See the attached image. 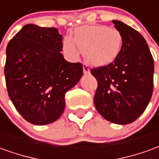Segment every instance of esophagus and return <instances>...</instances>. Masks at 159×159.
<instances>
[{"label":"esophagus","mask_w":159,"mask_h":159,"mask_svg":"<svg viewBox=\"0 0 159 159\" xmlns=\"http://www.w3.org/2000/svg\"><path fill=\"white\" fill-rule=\"evenodd\" d=\"M83 72L84 74H89L90 73V68H89V66L87 64V63H83Z\"/></svg>","instance_id":"obj_1"}]
</instances>
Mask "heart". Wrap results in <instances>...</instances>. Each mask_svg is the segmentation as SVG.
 Returning a JSON list of instances; mask_svg holds the SVG:
<instances>
[{
	"label": "heart",
	"instance_id": "1",
	"mask_svg": "<svg viewBox=\"0 0 159 159\" xmlns=\"http://www.w3.org/2000/svg\"><path fill=\"white\" fill-rule=\"evenodd\" d=\"M123 37L119 30L106 25H85L76 30L73 39L66 37L64 51L71 58H77L79 50L87 60L95 66H107L119 55Z\"/></svg>",
	"mask_w": 159,
	"mask_h": 159
}]
</instances>
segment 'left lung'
<instances>
[{
  "mask_svg": "<svg viewBox=\"0 0 159 159\" xmlns=\"http://www.w3.org/2000/svg\"><path fill=\"white\" fill-rule=\"evenodd\" d=\"M112 23L123 37L122 48L113 62L90 70L98 82L93 102L105 119L128 124L140 117L150 102L154 62L140 33L121 21Z\"/></svg>",
  "mask_w": 159,
  "mask_h": 159,
  "instance_id": "8db88e82",
  "label": "left lung"
}]
</instances>
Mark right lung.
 Segmentation results:
<instances>
[{
  "instance_id": "add662e5",
  "label": "right lung",
  "mask_w": 159,
  "mask_h": 159,
  "mask_svg": "<svg viewBox=\"0 0 159 159\" xmlns=\"http://www.w3.org/2000/svg\"><path fill=\"white\" fill-rule=\"evenodd\" d=\"M62 35L56 28L29 24L7 47L5 74L9 98L26 121L53 123L66 107V93L83 76L81 63L64 59Z\"/></svg>"
}]
</instances>
